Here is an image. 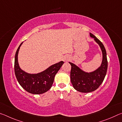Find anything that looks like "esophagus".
<instances>
[{
	"mask_svg": "<svg viewBox=\"0 0 122 122\" xmlns=\"http://www.w3.org/2000/svg\"><path fill=\"white\" fill-rule=\"evenodd\" d=\"M68 60H69V57H64V59H63V61H68Z\"/></svg>",
	"mask_w": 122,
	"mask_h": 122,
	"instance_id": "esophagus-1",
	"label": "esophagus"
}]
</instances>
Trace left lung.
<instances>
[{"instance_id":"obj_1","label":"left lung","mask_w":122,"mask_h":122,"mask_svg":"<svg viewBox=\"0 0 122 122\" xmlns=\"http://www.w3.org/2000/svg\"><path fill=\"white\" fill-rule=\"evenodd\" d=\"M90 36L100 46L102 51V64L98 69L91 73H86L76 66L69 62L71 66V80L74 88L81 92H90L96 90L104 80L108 69L107 52L104 45L96 37L90 33Z\"/></svg>"}]
</instances>
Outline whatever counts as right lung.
Instances as JSON below:
<instances>
[{"label":"right lung","mask_w":122,"mask_h":122,"mask_svg":"<svg viewBox=\"0 0 122 122\" xmlns=\"http://www.w3.org/2000/svg\"><path fill=\"white\" fill-rule=\"evenodd\" d=\"M20 45L16 50L14 59V72L18 82L27 92L33 94H41L50 89L55 76L63 64V61L51 66L45 71L38 74H28L20 69L18 61Z\"/></svg>","instance_id":"1"}]
</instances>
